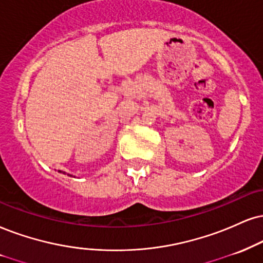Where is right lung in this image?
I'll list each match as a JSON object with an SVG mask.
<instances>
[{
  "label": "right lung",
  "mask_w": 263,
  "mask_h": 263,
  "mask_svg": "<svg viewBox=\"0 0 263 263\" xmlns=\"http://www.w3.org/2000/svg\"><path fill=\"white\" fill-rule=\"evenodd\" d=\"M60 172H61V171H60Z\"/></svg>",
  "instance_id": "1"
}]
</instances>
